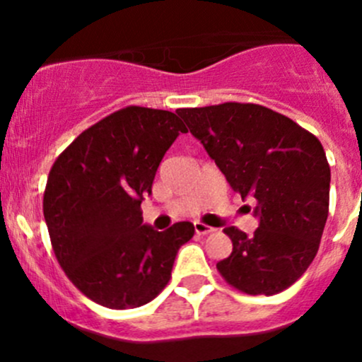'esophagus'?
I'll use <instances>...</instances> for the list:
<instances>
[{
  "label": "esophagus",
  "mask_w": 362,
  "mask_h": 362,
  "mask_svg": "<svg viewBox=\"0 0 362 362\" xmlns=\"http://www.w3.org/2000/svg\"><path fill=\"white\" fill-rule=\"evenodd\" d=\"M194 231H196V235L206 236V235H210V233H214L215 229L210 228V226L202 224V222H194Z\"/></svg>",
  "instance_id": "34e87169"
}]
</instances>
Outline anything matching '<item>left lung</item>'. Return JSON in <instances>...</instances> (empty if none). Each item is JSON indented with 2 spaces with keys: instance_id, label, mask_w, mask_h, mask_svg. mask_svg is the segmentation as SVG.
<instances>
[{
  "instance_id": "obj_1",
  "label": "left lung",
  "mask_w": 362,
  "mask_h": 362,
  "mask_svg": "<svg viewBox=\"0 0 362 362\" xmlns=\"http://www.w3.org/2000/svg\"><path fill=\"white\" fill-rule=\"evenodd\" d=\"M202 141L233 191L254 198V235L229 226L233 252L221 275L247 294L293 286L319 250L329 211L331 170L322 144L261 105L222 103L177 112Z\"/></svg>"
}]
</instances>
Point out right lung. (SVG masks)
<instances>
[{
	"label": "right lung",
	"instance_id": "1",
	"mask_svg": "<svg viewBox=\"0 0 362 362\" xmlns=\"http://www.w3.org/2000/svg\"><path fill=\"white\" fill-rule=\"evenodd\" d=\"M185 131L173 112L127 107L83 131L54 163L43 196L50 242L68 279L98 305L152 301L194 235L187 221L156 231L140 210L164 154Z\"/></svg>",
	"mask_w": 362,
	"mask_h": 362
}]
</instances>
